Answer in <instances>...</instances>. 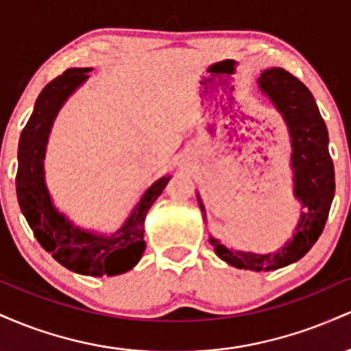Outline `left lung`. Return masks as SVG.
<instances>
[{
  "label": "left lung",
  "mask_w": 351,
  "mask_h": 351,
  "mask_svg": "<svg viewBox=\"0 0 351 351\" xmlns=\"http://www.w3.org/2000/svg\"><path fill=\"white\" fill-rule=\"evenodd\" d=\"M259 88L272 100L287 122L293 150L295 196L300 199L304 211L293 239L277 254L231 251L217 239L209 237V243L221 259L232 267L256 272L276 271L302 259L324 231L335 195V171L328 153V132L308 88L280 67L264 71L259 77ZM199 206L204 211L201 201Z\"/></svg>",
  "instance_id": "obj_1"
}]
</instances>
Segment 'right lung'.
<instances>
[{
	"mask_svg": "<svg viewBox=\"0 0 351 351\" xmlns=\"http://www.w3.org/2000/svg\"><path fill=\"white\" fill-rule=\"evenodd\" d=\"M92 67L67 69L52 79L39 94L33 115L27 120L19 138L16 195L27 224L44 251L72 272L82 276H117L130 271L145 251L143 221L148 209L170 181L163 176L145 191L134 213L120 231L112 237L95 236L74 228L52 208L44 184L43 160L52 120L72 92L86 80Z\"/></svg>",
	"mask_w": 351,
	"mask_h": 351,
	"instance_id": "1",
	"label": "right lung"
}]
</instances>
